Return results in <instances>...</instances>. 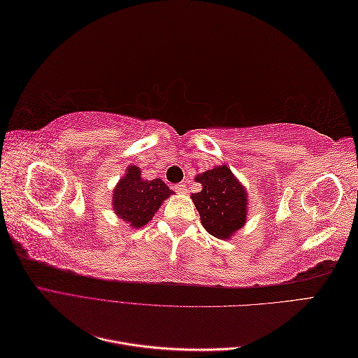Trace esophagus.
I'll list each match as a JSON object with an SVG mask.
<instances>
[{"label":"esophagus","instance_id":"1","mask_svg":"<svg viewBox=\"0 0 358 358\" xmlns=\"http://www.w3.org/2000/svg\"><path fill=\"white\" fill-rule=\"evenodd\" d=\"M175 191H176L178 194H183V192L187 191V183H185V182L179 183V185H176V187H175Z\"/></svg>","mask_w":358,"mask_h":358}]
</instances>
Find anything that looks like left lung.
Masks as SVG:
<instances>
[{"label":"left lung","instance_id":"1","mask_svg":"<svg viewBox=\"0 0 358 358\" xmlns=\"http://www.w3.org/2000/svg\"><path fill=\"white\" fill-rule=\"evenodd\" d=\"M201 191L191 194L204 230L221 241H230L246 224L249 196L227 164L196 176Z\"/></svg>","mask_w":358,"mask_h":358}]
</instances>
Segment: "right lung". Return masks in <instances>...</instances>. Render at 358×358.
Returning <instances> with one entry per match:
<instances>
[{
  "label": "right lung",
  "instance_id": "right-lung-1",
  "mask_svg": "<svg viewBox=\"0 0 358 358\" xmlns=\"http://www.w3.org/2000/svg\"><path fill=\"white\" fill-rule=\"evenodd\" d=\"M173 194L161 179H143L142 170L129 164L113 188L112 208L117 218L137 230L154 218L162 201Z\"/></svg>",
  "mask_w": 358,
  "mask_h": 358
}]
</instances>
